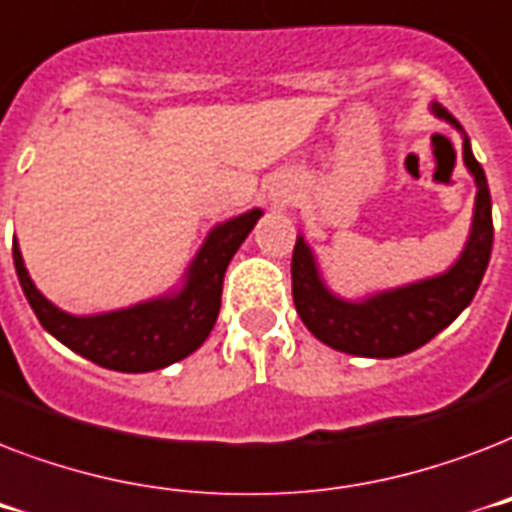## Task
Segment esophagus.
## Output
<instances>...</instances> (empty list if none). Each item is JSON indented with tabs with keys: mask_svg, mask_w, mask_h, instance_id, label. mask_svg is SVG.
<instances>
[{
	"mask_svg": "<svg viewBox=\"0 0 512 512\" xmlns=\"http://www.w3.org/2000/svg\"><path fill=\"white\" fill-rule=\"evenodd\" d=\"M271 199H273V204H281V207H284V204L292 199V193H289L287 183H276V188H271Z\"/></svg>",
	"mask_w": 512,
	"mask_h": 512,
	"instance_id": "34e87169",
	"label": "esophagus"
}]
</instances>
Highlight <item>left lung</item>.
I'll return each instance as SVG.
<instances>
[{"label": "left lung", "mask_w": 512, "mask_h": 512, "mask_svg": "<svg viewBox=\"0 0 512 512\" xmlns=\"http://www.w3.org/2000/svg\"><path fill=\"white\" fill-rule=\"evenodd\" d=\"M430 111L462 132V159L478 188L468 244L449 271L364 300H342L321 279L319 263L305 236H297L292 252V297L297 313L316 340L350 356L396 358L422 348L468 308L492 257V196L484 167L470 151L460 122L438 103Z\"/></svg>", "instance_id": "8db88e82"}]
</instances>
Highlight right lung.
<instances>
[{
	"label": "right lung",
	"mask_w": 512,
	"mask_h": 512,
	"mask_svg": "<svg viewBox=\"0 0 512 512\" xmlns=\"http://www.w3.org/2000/svg\"><path fill=\"white\" fill-rule=\"evenodd\" d=\"M260 215L263 209H249L215 225L188 265L177 292L95 316L60 311L39 292L23 265L18 239L12 241V260L28 305L55 340L114 372H154L191 356L207 340L220 313L225 268Z\"/></svg>",
	"instance_id": "obj_1"
}]
</instances>
